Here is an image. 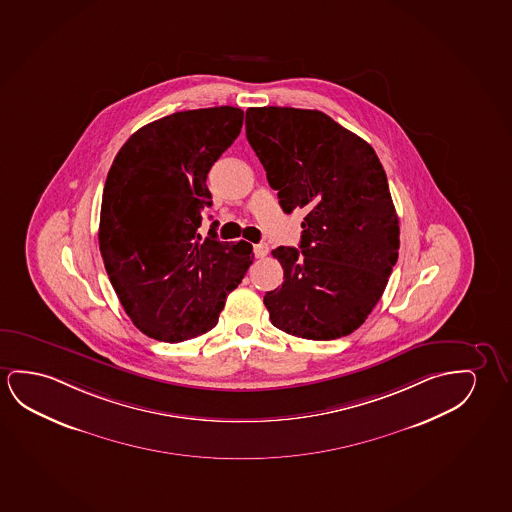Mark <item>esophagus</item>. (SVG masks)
<instances>
[{"label":"esophagus","mask_w":512,"mask_h":512,"mask_svg":"<svg viewBox=\"0 0 512 512\" xmlns=\"http://www.w3.org/2000/svg\"><path fill=\"white\" fill-rule=\"evenodd\" d=\"M253 252H255V257L264 259L267 253H269V246H267L266 243H260V245L253 246Z\"/></svg>","instance_id":"34e87169"}]
</instances>
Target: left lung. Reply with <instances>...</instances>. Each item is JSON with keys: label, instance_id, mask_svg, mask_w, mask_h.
<instances>
[{"label": "left lung", "instance_id": "8db88e82", "mask_svg": "<svg viewBox=\"0 0 512 512\" xmlns=\"http://www.w3.org/2000/svg\"><path fill=\"white\" fill-rule=\"evenodd\" d=\"M246 139L283 211H306L299 250H273L283 283L264 296L269 319L304 340L354 333L384 294L400 248L382 163L359 135L310 109L250 107Z\"/></svg>", "mask_w": 512, "mask_h": 512}]
</instances>
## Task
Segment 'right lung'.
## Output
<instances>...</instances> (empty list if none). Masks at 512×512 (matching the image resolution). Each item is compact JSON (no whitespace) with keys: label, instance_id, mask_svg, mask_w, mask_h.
I'll use <instances>...</instances> for the list:
<instances>
[{"label":"right lung","instance_id":"add662e5","mask_svg":"<svg viewBox=\"0 0 512 512\" xmlns=\"http://www.w3.org/2000/svg\"><path fill=\"white\" fill-rule=\"evenodd\" d=\"M237 107L183 111L142 126L107 174L98 243L112 287L135 327L155 340H190L218 322L252 266L250 243L202 239L206 178L236 141Z\"/></svg>","mask_w":512,"mask_h":512}]
</instances>
